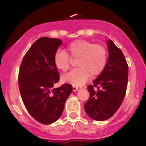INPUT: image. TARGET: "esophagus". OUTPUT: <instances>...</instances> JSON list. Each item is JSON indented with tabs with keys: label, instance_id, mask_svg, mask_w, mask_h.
<instances>
[{
	"label": "esophagus",
	"instance_id": "1",
	"mask_svg": "<svg viewBox=\"0 0 146 146\" xmlns=\"http://www.w3.org/2000/svg\"><path fill=\"white\" fill-rule=\"evenodd\" d=\"M78 90V88L77 86H73V91H77V90Z\"/></svg>",
	"mask_w": 146,
	"mask_h": 146
}]
</instances>
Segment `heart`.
Masks as SVG:
<instances>
[{
    "instance_id": "obj_1",
    "label": "heart",
    "mask_w": 146,
    "mask_h": 146,
    "mask_svg": "<svg viewBox=\"0 0 146 146\" xmlns=\"http://www.w3.org/2000/svg\"><path fill=\"white\" fill-rule=\"evenodd\" d=\"M78 59V68L64 75L62 81L75 86L84 84L90 78L100 75L106 66L108 52L103 45L87 40H76L66 46V52L58 50L53 63L57 69L66 72L71 66V60Z\"/></svg>"
}]
</instances>
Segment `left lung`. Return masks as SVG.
I'll list each match as a JSON object with an SVG mask.
<instances>
[{
  "instance_id": "left-lung-1",
  "label": "left lung",
  "mask_w": 146,
  "mask_h": 146,
  "mask_svg": "<svg viewBox=\"0 0 146 146\" xmlns=\"http://www.w3.org/2000/svg\"><path fill=\"white\" fill-rule=\"evenodd\" d=\"M106 42L109 52L106 66L93 84L87 88L90 98L84 105L87 115L96 121H104L116 113L124 99L128 84V66L124 55L111 40Z\"/></svg>"
}]
</instances>
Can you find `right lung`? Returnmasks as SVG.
Wrapping results in <instances>:
<instances>
[{
  "mask_svg": "<svg viewBox=\"0 0 146 146\" xmlns=\"http://www.w3.org/2000/svg\"><path fill=\"white\" fill-rule=\"evenodd\" d=\"M62 41L39 38L27 52L18 73V86L25 108L36 121L43 124L56 121L73 90L69 84L53 88L60 80L53 63L55 53Z\"/></svg>",
  "mask_w": 146,
  "mask_h": 146,
  "instance_id": "1",
  "label": "right lung"
}]
</instances>
